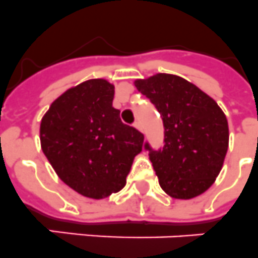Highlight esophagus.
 Instances as JSON below:
<instances>
[{
    "label": "esophagus",
    "instance_id": "34e87169",
    "mask_svg": "<svg viewBox=\"0 0 258 258\" xmlns=\"http://www.w3.org/2000/svg\"><path fill=\"white\" fill-rule=\"evenodd\" d=\"M134 125H135V128H138L139 131H143V125H142V122H140V120H135Z\"/></svg>",
    "mask_w": 258,
    "mask_h": 258
}]
</instances>
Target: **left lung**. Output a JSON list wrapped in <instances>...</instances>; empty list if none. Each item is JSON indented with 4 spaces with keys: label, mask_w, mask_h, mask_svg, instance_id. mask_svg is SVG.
Masks as SVG:
<instances>
[{
    "label": "left lung",
    "mask_w": 258,
    "mask_h": 258,
    "mask_svg": "<svg viewBox=\"0 0 258 258\" xmlns=\"http://www.w3.org/2000/svg\"><path fill=\"white\" fill-rule=\"evenodd\" d=\"M162 118L164 147L148 143L161 189L177 199H191L206 191L222 169L228 149V122L218 103L194 84L168 73L136 80Z\"/></svg>",
    "instance_id": "1"
}]
</instances>
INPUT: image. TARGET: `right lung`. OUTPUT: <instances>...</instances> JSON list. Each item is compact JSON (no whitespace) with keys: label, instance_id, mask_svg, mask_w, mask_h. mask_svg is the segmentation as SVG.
Returning <instances> with one entry per match:
<instances>
[{"label":"right lung","instance_id":"1","mask_svg":"<svg viewBox=\"0 0 258 258\" xmlns=\"http://www.w3.org/2000/svg\"><path fill=\"white\" fill-rule=\"evenodd\" d=\"M112 99V84L88 80L55 99L40 123V144L52 168L88 198L122 190L143 149L144 135L120 120Z\"/></svg>","mask_w":258,"mask_h":258}]
</instances>
